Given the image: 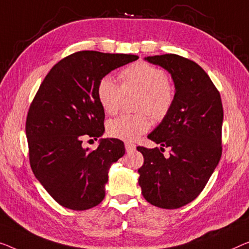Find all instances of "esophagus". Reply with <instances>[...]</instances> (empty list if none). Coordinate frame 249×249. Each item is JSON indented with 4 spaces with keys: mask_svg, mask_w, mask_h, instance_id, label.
Returning a JSON list of instances; mask_svg holds the SVG:
<instances>
[{
    "mask_svg": "<svg viewBox=\"0 0 249 249\" xmlns=\"http://www.w3.org/2000/svg\"><path fill=\"white\" fill-rule=\"evenodd\" d=\"M125 148H126V151H127V152H131V151H134L135 150L136 145H135V144H133V143L126 142L125 143Z\"/></svg>",
    "mask_w": 249,
    "mask_h": 249,
    "instance_id": "esophagus-1",
    "label": "esophagus"
}]
</instances>
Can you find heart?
<instances>
[{
	"label": "heart",
	"mask_w": 249,
	"mask_h": 249,
	"mask_svg": "<svg viewBox=\"0 0 249 249\" xmlns=\"http://www.w3.org/2000/svg\"><path fill=\"white\" fill-rule=\"evenodd\" d=\"M122 85L110 76L103 77L97 86V98L103 109L115 115L121 108L125 94L140 92L137 114H125L107 125L108 134L122 141H135L151 127V116L162 121L171 112L176 102V87L162 68L144 61L126 67L120 73Z\"/></svg>",
	"instance_id": "b5f03b06"
}]
</instances>
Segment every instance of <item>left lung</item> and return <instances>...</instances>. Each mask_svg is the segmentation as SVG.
<instances>
[{
  "label": "left lung",
  "instance_id": "left-lung-1",
  "mask_svg": "<svg viewBox=\"0 0 249 249\" xmlns=\"http://www.w3.org/2000/svg\"><path fill=\"white\" fill-rule=\"evenodd\" d=\"M171 73L176 102L147 139L161 147L137 146L144 163L139 169L142 195L151 205L177 209L191 202L205 189L221 158L224 120L221 97L198 64L178 54L147 57ZM170 150V157L161 153Z\"/></svg>",
  "mask_w": 249,
  "mask_h": 249
}]
</instances>
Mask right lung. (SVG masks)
Wrapping results in <instances>:
<instances>
[{
    "label": "right lung",
    "instance_id": "obj_1",
    "mask_svg": "<svg viewBox=\"0 0 249 249\" xmlns=\"http://www.w3.org/2000/svg\"><path fill=\"white\" fill-rule=\"evenodd\" d=\"M137 59L135 54L78 51L55 64L40 85L25 122L30 165L62 207L87 210L103 201L108 169L125 154L124 143L103 139L94 151L81 144L105 131L99 81Z\"/></svg>",
    "mask_w": 249,
    "mask_h": 249
}]
</instances>
